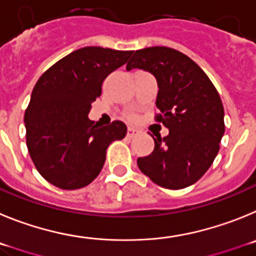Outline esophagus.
Wrapping results in <instances>:
<instances>
[{"label":"esophagus","mask_w":256,"mask_h":256,"mask_svg":"<svg viewBox=\"0 0 256 256\" xmlns=\"http://www.w3.org/2000/svg\"><path fill=\"white\" fill-rule=\"evenodd\" d=\"M138 134H139V131H138L136 128H128V138L136 136Z\"/></svg>","instance_id":"34e87169"}]
</instances>
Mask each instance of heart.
Listing matches in <instances>:
<instances>
[{"instance_id":"heart-1","label":"heart","mask_w":256,"mask_h":256,"mask_svg":"<svg viewBox=\"0 0 256 256\" xmlns=\"http://www.w3.org/2000/svg\"><path fill=\"white\" fill-rule=\"evenodd\" d=\"M131 117H132V116H131Z\"/></svg>"}]
</instances>
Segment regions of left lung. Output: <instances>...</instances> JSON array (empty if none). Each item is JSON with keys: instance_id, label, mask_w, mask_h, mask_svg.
Wrapping results in <instances>:
<instances>
[{"instance_id": "1", "label": "left lung", "mask_w": 256, "mask_h": 256, "mask_svg": "<svg viewBox=\"0 0 256 256\" xmlns=\"http://www.w3.org/2000/svg\"><path fill=\"white\" fill-rule=\"evenodd\" d=\"M140 68L156 79V120L170 130L154 139V150L138 158L140 171L156 185L184 188L208 171L224 134V111L217 89L190 57L168 47L139 50L126 70Z\"/></svg>"}]
</instances>
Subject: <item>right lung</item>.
I'll return each mask as SVG.
<instances>
[{
    "instance_id": "add662e5",
    "label": "right lung",
    "mask_w": 256,
    "mask_h": 256,
    "mask_svg": "<svg viewBox=\"0 0 256 256\" xmlns=\"http://www.w3.org/2000/svg\"><path fill=\"white\" fill-rule=\"evenodd\" d=\"M131 54L132 50L84 47L39 78L24 122L32 160L50 184L64 190L89 185L104 164L108 145L126 136L121 121L100 126L88 114L106 78Z\"/></svg>"
}]
</instances>
